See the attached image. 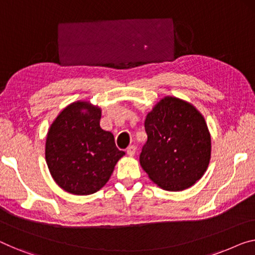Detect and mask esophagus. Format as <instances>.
I'll return each mask as SVG.
<instances>
[{
    "instance_id": "esophagus-1",
    "label": "esophagus",
    "mask_w": 255,
    "mask_h": 255,
    "mask_svg": "<svg viewBox=\"0 0 255 255\" xmlns=\"http://www.w3.org/2000/svg\"><path fill=\"white\" fill-rule=\"evenodd\" d=\"M135 152H136V146L135 145H130V146L127 147V154L130 155V157H132V155L135 154Z\"/></svg>"
}]
</instances>
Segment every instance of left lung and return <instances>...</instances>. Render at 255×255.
<instances>
[{
	"instance_id": "left-lung-1",
	"label": "left lung",
	"mask_w": 255,
	"mask_h": 255,
	"mask_svg": "<svg viewBox=\"0 0 255 255\" xmlns=\"http://www.w3.org/2000/svg\"><path fill=\"white\" fill-rule=\"evenodd\" d=\"M147 140L139 162L147 175L167 191L192 187L206 172L211 135L204 117L192 104L167 96L147 113Z\"/></svg>"
}]
</instances>
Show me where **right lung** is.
<instances>
[{
	"mask_svg": "<svg viewBox=\"0 0 255 255\" xmlns=\"http://www.w3.org/2000/svg\"><path fill=\"white\" fill-rule=\"evenodd\" d=\"M102 110L89 102H74L49 128L45 160L55 182L72 195L97 192L109 181L125 154L115 136L100 126Z\"/></svg>",
	"mask_w": 255,
	"mask_h": 255,
	"instance_id": "add662e5",
	"label": "right lung"
}]
</instances>
